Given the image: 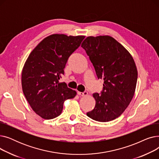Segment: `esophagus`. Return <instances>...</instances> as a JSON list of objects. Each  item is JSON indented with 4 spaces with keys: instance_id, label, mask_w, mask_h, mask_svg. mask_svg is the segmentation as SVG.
Masks as SVG:
<instances>
[{
    "instance_id": "1",
    "label": "esophagus",
    "mask_w": 159,
    "mask_h": 159,
    "mask_svg": "<svg viewBox=\"0 0 159 159\" xmlns=\"http://www.w3.org/2000/svg\"><path fill=\"white\" fill-rule=\"evenodd\" d=\"M78 94L80 96H86L88 95V92L87 91H84V92H78Z\"/></svg>"
}]
</instances>
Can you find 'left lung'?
Instances as JSON below:
<instances>
[{"label":"left lung","instance_id":"8db88e82","mask_svg":"<svg viewBox=\"0 0 159 159\" xmlns=\"http://www.w3.org/2000/svg\"><path fill=\"white\" fill-rule=\"evenodd\" d=\"M81 47L93 64L98 79L104 80L101 93H93L96 104L86 115L98 122L116 119L133 98L137 70L130 53L110 36L88 37Z\"/></svg>","mask_w":159,"mask_h":159}]
</instances>
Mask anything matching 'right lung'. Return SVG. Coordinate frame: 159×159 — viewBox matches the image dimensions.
I'll list each match as a JSON object with an SVG mask.
<instances>
[{"mask_svg":"<svg viewBox=\"0 0 159 159\" xmlns=\"http://www.w3.org/2000/svg\"><path fill=\"white\" fill-rule=\"evenodd\" d=\"M84 36L50 35L36 46L29 55L22 72L24 95L30 106L44 119L59 116L66 99L76 91L65 82L59 83L70 56L80 45Z\"/></svg>","mask_w":159,"mask_h":159,"instance_id":"add662e5","label":"right lung"}]
</instances>
